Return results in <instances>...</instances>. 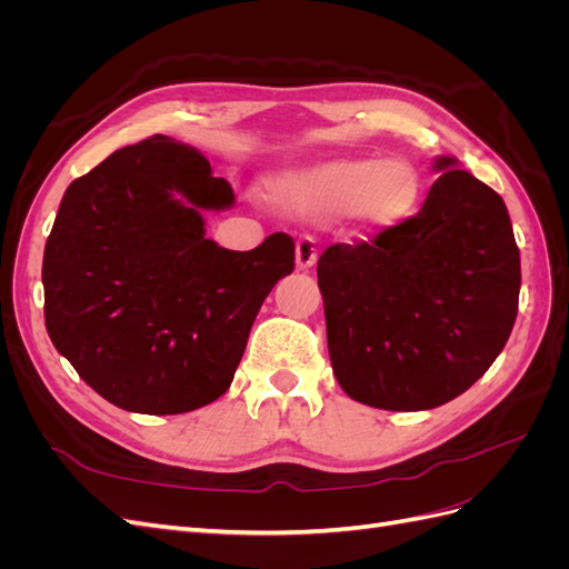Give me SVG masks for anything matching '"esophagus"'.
Segmentation results:
<instances>
[{"label":"esophagus","instance_id":"34e87169","mask_svg":"<svg viewBox=\"0 0 569 569\" xmlns=\"http://www.w3.org/2000/svg\"><path fill=\"white\" fill-rule=\"evenodd\" d=\"M318 261V249L313 237H301L297 242V268L299 270H311Z\"/></svg>","mask_w":569,"mask_h":569}]
</instances>
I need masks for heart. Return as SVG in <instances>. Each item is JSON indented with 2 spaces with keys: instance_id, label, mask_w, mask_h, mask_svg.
Here are the masks:
<instances>
[{
  "instance_id": "obj_1",
  "label": "heart",
  "mask_w": 569,
  "mask_h": 569,
  "mask_svg": "<svg viewBox=\"0 0 569 569\" xmlns=\"http://www.w3.org/2000/svg\"><path fill=\"white\" fill-rule=\"evenodd\" d=\"M282 209L306 218L349 213L366 230H387L418 211L420 178L401 159H335L270 180Z\"/></svg>"
}]
</instances>
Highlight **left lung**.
Returning <instances> with one entry per match:
<instances>
[{
  "label": "left lung",
  "instance_id": "1",
  "mask_svg": "<svg viewBox=\"0 0 569 569\" xmlns=\"http://www.w3.org/2000/svg\"><path fill=\"white\" fill-rule=\"evenodd\" d=\"M456 159L422 209L318 258L327 349L353 401L429 410L468 391L518 318L520 249L503 199Z\"/></svg>",
  "mask_w": 569,
  "mask_h": 569
}]
</instances>
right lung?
I'll return each instance as SVG.
<instances>
[{
  "label": "right lung",
  "instance_id": "1",
  "mask_svg": "<svg viewBox=\"0 0 569 569\" xmlns=\"http://www.w3.org/2000/svg\"><path fill=\"white\" fill-rule=\"evenodd\" d=\"M232 203L230 182L163 134L68 184L44 247V325L109 403L178 416L232 385L261 303L295 270L284 232L251 251L206 237L201 213Z\"/></svg>",
  "mask_w": 569,
  "mask_h": 569
}]
</instances>
